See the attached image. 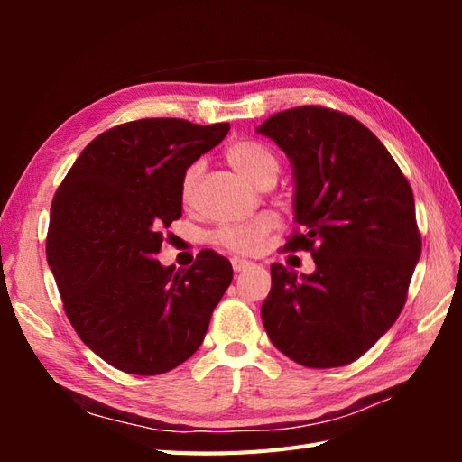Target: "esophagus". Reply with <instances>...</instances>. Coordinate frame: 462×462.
<instances>
[{
    "label": "esophagus",
    "mask_w": 462,
    "mask_h": 462,
    "mask_svg": "<svg viewBox=\"0 0 462 462\" xmlns=\"http://www.w3.org/2000/svg\"><path fill=\"white\" fill-rule=\"evenodd\" d=\"M250 266H252V262H248V260L232 258V268H234V272H242V270H246V268H250Z\"/></svg>",
    "instance_id": "obj_1"
}]
</instances>
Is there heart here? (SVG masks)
I'll return each mask as SVG.
<instances>
[{"instance_id":"obj_1","label":"heart","mask_w":462,"mask_h":462,"mask_svg":"<svg viewBox=\"0 0 462 462\" xmlns=\"http://www.w3.org/2000/svg\"><path fill=\"white\" fill-rule=\"evenodd\" d=\"M226 159L242 172L252 182L260 184L266 179H276L280 172V162L268 146L256 141H238L228 146L226 151ZM202 172V162H194L186 169L182 182H180V199L184 202H190L196 184H199ZM273 218L270 214H260L256 218H252L246 224L240 226H224L214 232V242L220 244L226 250L236 252V254H254L258 252L266 234L272 230Z\"/></svg>"}]
</instances>
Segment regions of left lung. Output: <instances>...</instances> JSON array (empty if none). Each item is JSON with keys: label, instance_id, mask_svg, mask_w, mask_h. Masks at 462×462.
Returning a JSON list of instances; mask_svg holds the SVG:
<instances>
[{"label": "left lung", "instance_id": "obj_1", "mask_svg": "<svg viewBox=\"0 0 462 462\" xmlns=\"http://www.w3.org/2000/svg\"><path fill=\"white\" fill-rule=\"evenodd\" d=\"M256 131L291 162L301 232L283 250H308L316 262L310 276L272 263L263 328L300 365H347L405 306L420 256L413 190L377 136L346 113L296 106Z\"/></svg>", "mask_w": 462, "mask_h": 462}]
</instances>
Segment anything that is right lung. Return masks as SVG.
I'll list each match as a JSON object with an SVG mask.
<instances>
[{
  "label": "right lung",
  "instance_id": "1",
  "mask_svg": "<svg viewBox=\"0 0 462 462\" xmlns=\"http://www.w3.org/2000/svg\"><path fill=\"white\" fill-rule=\"evenodd\" d=\"M228 123L141 119L85 146L55 192L47 263L77 336L109 365L161 375L200 347L232 266L202 250L189 270L154 256L182 216L186 169Z\"/></svg>",
  "mask_w": 462,
  "mask_h": 462
}]
</instances>
